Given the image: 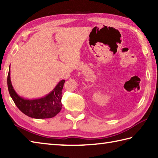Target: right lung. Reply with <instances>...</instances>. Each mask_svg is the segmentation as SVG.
Segmentation results:
<instances>
[{
    "label": "right lung",
    "instance_id": "right-lung-1",
    "mask_svg": "<svg viewBox=\"0 0 158 158\" xmlns=\"http://www.w3.org/2000/svg\"><path fill=\"white\" fill-rule=\"evenodd\" d=\"M64 82L65 80H61L53 90L46 97L38 99L29 100L19 97L15 92L10 80V69L7 75L9 92L15 106L25 115L38 119L52 118L60 112L62 107L61 92Z\"/></svg>",
    "mask_w": 158,
    "mask_h": 158
}]
</instances>
